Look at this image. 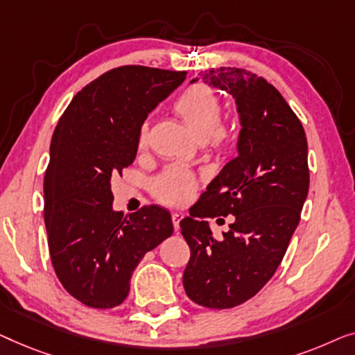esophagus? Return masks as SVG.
I'll return each instance as SVG.
<instances>
[{
  "label": "esophagus",
  "mask_w": 355,
  "mask_h": 355,
  "mask_svg": "<svg viewBox=\"0 0 355 355\" xmlns=\"http://www.w3.org/2000/svg\"><path fill=\"white\" fill-rule=\"evenodd\" d=\"M182 218H183L182 214H178V212H173L172 214V223H173V228H175L177 233H178V230H180V220H182Z\"/></svg>",
  "instance_id": "obj_1"
}]
</instances>
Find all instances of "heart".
Instances as JSON below:
<instances>
[{"mask_svg": "<svg viewBox=\"0 0 355 355\" xmlns=\"http://www.w3.org/2000/svg\"><path fill=\"white\" fill-rule=\"evenodd\" d=\"M173 111L188 128L214 151L225 153L238 143V130L233 123L222 121L223 104L216 89L206 83L189 85L173 101ZM149 141V122L138 128L137 144L144 149ZM198 188L196 175L191 171L171 166L151 182L153 196L167 206H183L193 198Z\"/></svg>", "mask_w": 355, "mask_h": 355, "instance_id": "1", "label": "heart"}]
</instances>
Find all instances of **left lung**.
<instances>
[{
  "mask_svg": "<svg viewBox=\"0 0 355 355\" xmlns=\"http://www.w3.org/2000/svg\"><path fill=\"white\" fill-rule=\"evenodd\" d=\"M201 77L233 94L243 128L238 157L180 222L191 251L183 286L198 306L232 309L266 286L301 220L309 191L307 138L266 78L236 67L211 69ZM227 215L235 222L222 240L214 239L205 218Z\"/></svg>",
  "mask_w": 355,
  "mask_h": 355,
  "instance_id": "obj_1",
  "label": "left lung"
}]
</instances>
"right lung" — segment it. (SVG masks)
Returning a JSON list of instances; mask_svg holds the SVG:
<instances>
[{
    "label": "right lung",
    "mask_w": 355,
    "mask_h": 355,
    "mask_svg": "<svg viewBox=\"0 0 355 355\" xmlns=\"http://www.w3.org/2000/svg\"><path fill=\"white\" fill-rule=\"evenodd\" d=\"M184 76L111 69L80 89L54 130L43 183L49 256L59 282L85 306H121L144 254L173 233L162 207L143 206L125 218L114 212L111 177L133 162L139 125Z\"/></svg>",
    "instance_id": "1"
}]
</instances>
